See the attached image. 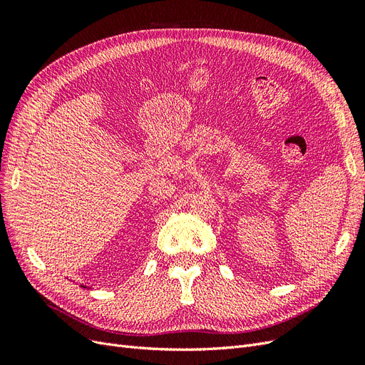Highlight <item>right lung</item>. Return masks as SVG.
I'll return each instance as SVG.
<instances>
[{"instance_id": "add662e5", "label": "right lung", "mask_w": 365, "mask_h": 365, "mask_svg": "<svg viewBox=\"0 0 365 365\" xmlns=\"http://www.w3.org/2000/svg\"><path fill=\"white\" fill-rule=\"evenodd\" d=\"M82 288H85V286H82Z\"/></svg>"}]
</instances>
